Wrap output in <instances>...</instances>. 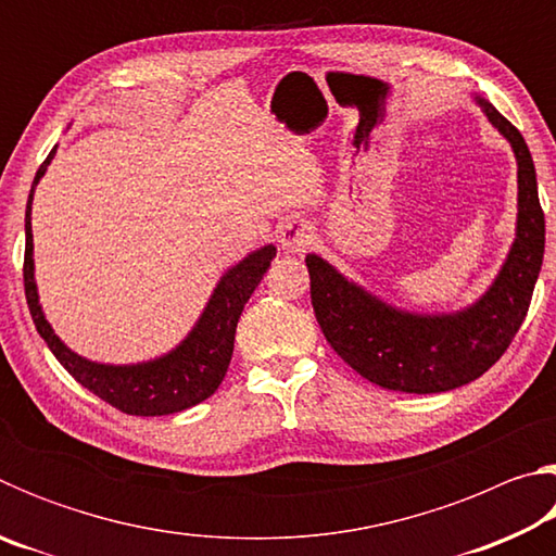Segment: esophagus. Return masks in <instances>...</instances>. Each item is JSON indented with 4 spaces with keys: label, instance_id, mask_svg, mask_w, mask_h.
<instances>
[{
    "label": "esophagus",
    "instance_id": "obj_1",
    "mask_svg": "<svg viewBox=\"0 0 556 556\" xmlns=\"http://www.w3.org/2000/svg\"><path fill=\"white\" fill-rule=\"evenodd\" d=\"M277 238H279L281 250L301 255V252H306L308 244H312L314 232L304 220H289V223L281 225Z\"/></svg>",
    "mask_w": 556,
    "mask_h": 556
}]
</instances>
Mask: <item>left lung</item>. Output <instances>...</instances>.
Instances as JSON below:
<instances>
[{"mask_svg":"<svg viewBox=\"0 0 556 556\" xmlns=\"http://www.w3.org/2000/svg\"><path fill=\"white\" fill-rule=\"evenodd\" d=\"M510 142L517 162V223L510 252L473 304L448 314L404 312L306 255L316 321L333 351L365 380L394 392H446L481 378L501 357L530 308L544 257V213L525 139L491 102L473 96Z\"/></svg>","mask_w":556,"mask_h":556,"instance_id":"8db88e82","label":"left lung"}]
</instances>
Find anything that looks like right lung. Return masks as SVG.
<instances>
[{
  "label": "right lung",
  "instance_id": "obj_1",
  "mask_svg": "<svg viewBox=\"0 0 556 556\" xmlns=\"http://www.w3.org/2000/svg\"><path fill=\"white\" fill-rule=\"evenodd\" d=\"M55 149L46 156V162L36 172L31 184L29 201H26V250H24V289L26 304H29L36 331L51 348L65 370H68L83 388H88L100 400H105L112 407L135 417H162V414L184 412L193 404L208 400L211 394L220 388V382L228 372L232 345H235V328H238L240 314L252 291L265 277L271 260L277 257L275 244H265L248 257H242L238 265H232L215 285L213 294L205 304L199 321L193 324L191 331L181 343L172 351L152 357L144 363L129 365H112L88 361V357L71 351L53 326L46 321V314L39 301V287L34 277V232H31V203L34 191L39 186L41 176L49 168Z\"/></svg>",
  "mask_w": 556,
  "mask_h": 556
}]
</instances>
